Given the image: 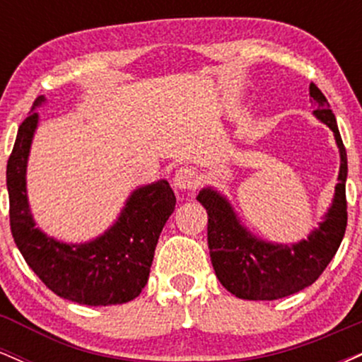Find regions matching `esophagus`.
Masks as SVG:
<instances>
[{
    "label": "esophagus",
    "mask_w": 362,
    "mask_h": 362,
    "mask_svg": "<svg viewBox=\"0 0 362 362\" xmlns=\"http://www.w3.org/2000/svg\"><path fill=\"white\" fill-rule=\"evenodd\" d=\"M197 184H199L197 173L189 167H182L180 170H177L175 177H173V185H175V189L178 190L195 189Z\"/></svg>",
    "instance_id": "1"
}]
</instances>
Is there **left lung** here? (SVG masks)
Returning a JSON list of instances; mask_svg holds the SVG:
<instances>
[{"label":"left lung","instance_id":"left-lung-1","mask_svg":"<svg viewBox=\"0 0 362 362\" xmlns=\"http://www.w3.org/2000/svg\"><path fill=\"white\" fill-rule=\"evenodd\" d=\"M315 117L332 129L340 153L339 184L332 206L308 238L293 245L257 238L240 223L228 199L206 187L197 201L207 211V243L211 262L221 284L236 298L272 301L308 288L322 276L337 253L347 226V153L334 112L315 83L310 85Z\"/></svg>","mask_w":362,"mask_h":362}]
</instances>
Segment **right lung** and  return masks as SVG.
Returning <instances> with one entry per match:
<instances>
[{
    "mask_svg": "<svg viewBox=\"0 0 362 362\" xmlns=\"http://www.w3.org/2000/svg\"><path fill=\"white\" fill-rule=\"evenodd\" d=\"M44 97L34 102L42 105ZM32 109L18 127L6 165L11 235L28 267L57 296L88 306L122 305L146 286L155 248L175 209L167 180L139 187L105 233L86 243H64L47 236L32 218L27 199V160L39 124Z\"/></svg>",
    "mask_w": 362,
    "mask_h": 362,
    "instance_id": "right-lung-1",
    "label": "right lung"
}]
</instances>
